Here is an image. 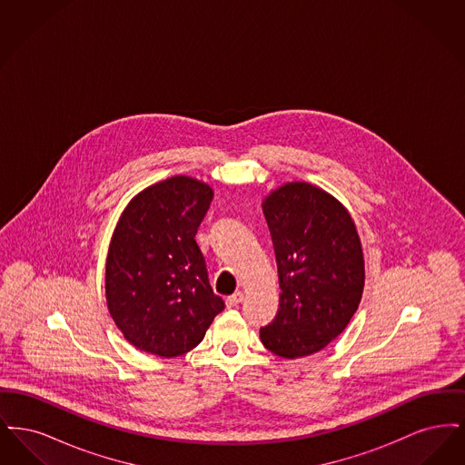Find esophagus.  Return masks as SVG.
<instances>
[{
	"mask_svg": "<svg viewBox=\"0 0 465 465\" xmlns=\"http://www.w3.org/2000/svg\"><path fill=\"white\" fill-rule=\"evenodd\" d=\"M243 294L241 291H237V292H233L232 296H228L226 298V307H237L239 303H242Z\"/></svg>",
	"mask_w": 465,
	"mask_h": 465,
	"instance_id": "esophagus-1",
	"label": "esophagus"
}]
</instances>
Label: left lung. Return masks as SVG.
I'll return each mask as SVG.
<instances>
[{
  "mask_svg": "<svg viewBox=\"0 0 465 465\" xmlns=\"http://www.w3.org/2000/svg\"><path fill=\"white\" fill-rule=\"evenodd\" d=\"M281 300L260 330L266 349L284 359L315 354L347 328L364 289V254L347 207L326 190L291 181L263 199Z\"/></svg>",
  "mask_w": 465,
  "mask_h": 465,
  "instance_id": "obj_1",
  "label": "left lung"
}]
</instances>
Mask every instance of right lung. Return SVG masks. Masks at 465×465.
I'll list each match as a JSON object with an SVG mask.
<instances>
[{"label": "right lung", "mask_w": 465, "mask_h": 465, "mask_svg": "<svg viewBox=\"0 0 465 465\" xmlns=\"http://www.w3.org/2000/svg\"><path fill=\"white\" fill-rule=\"evenodd\" d=\"M213 197L200 179L167 177L139 192L114 226L106 303L137 351L167 359L186 354L224 309L195 241Z\"/></svg>", "instance_id": "1"}]
</instances>
